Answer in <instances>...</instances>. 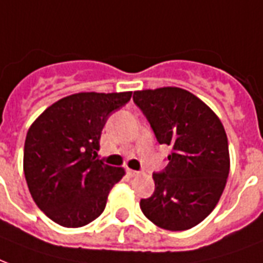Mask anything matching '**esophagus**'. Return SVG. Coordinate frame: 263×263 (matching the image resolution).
I'll return each instance as SVG.
<instances>
[{
    "instance_id": "obj_1",
    "label": "esophagus",
    "mask_w": 263,
    "mask_h": 263,
    "mask_svg": "<svg viewBox=\"0 0 263 263\" xmlns=\"http://www.w3.org/2000/svg\"><path fill=\"white\" fill-rule=\"evenodd\" d=\"M127 174L129 176H136V175H139V171H135V170H127Z\"/></svg>"
}]
</instances>
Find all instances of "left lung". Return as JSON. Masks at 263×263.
Returning <instances> with one entry per match:
<instances>
[{"mask_svg": "<svg viewBox=\"0 0 263 263\" xmlns=\"http://www.w3.org/2000/svg\"><path fill=\"white\" fill-rule=\"evenodd\" d=\"M160 145H167V167L154 172V193L140 210L163 229L186 230L205 219L219 201L229 175V145L216 114L182 88L134 92Z\"/></svg>", "mask_w": 263, "mask_h": 263, "instance_id": "8db88e82", "label": "left lung"}]
</instances>
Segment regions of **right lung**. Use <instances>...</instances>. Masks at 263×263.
I'll use <instances>...</instances> for the list:
<instances>
[{"label":"right lung","instance_id":"1","mask_svg":"<svg viewBox=\"0 0 263 263\" xmlns=\"http://www.w3.org/2000/svg\"><path fill=\"white\" fill-rule=\"evenodd\" d=\"M132 92H83L49 106L30 127L23 170L30 194L45 215L65 228L96 219L123 168L96 158L106 121Z\"/></svg>","mask_w":263,"mask_h":263}]
</instances>
